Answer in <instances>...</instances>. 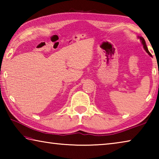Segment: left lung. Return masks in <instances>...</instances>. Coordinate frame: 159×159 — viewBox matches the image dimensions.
<instances>
[{
	"mask_svg": "<svg viewBox=\"0 0 159 159\" xmlns=\"http://www.w3.org/2000/svg\"><path fill=\"white\" fill-rule=\"evenodd\" d=\"M139 39H140L141 42H142V44L143 45V47H144V48L145 51H146V52H147L148 54H149V55L150 56H152V55H151V53L149 52V51L148 50V48H147V45H146V42H145L144 38H142V37H139Z\"/></svg>",
	"mask_w": 159,
	"mask_h": 159,
	"instance_id": "1",
	"label": "left lung"
}]
</instances>
